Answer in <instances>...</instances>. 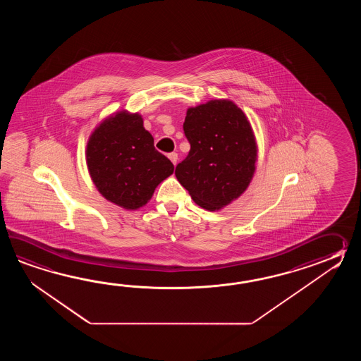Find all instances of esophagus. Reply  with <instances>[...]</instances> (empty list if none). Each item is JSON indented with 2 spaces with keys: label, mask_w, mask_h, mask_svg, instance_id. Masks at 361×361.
<instances>
[{
  "label": "esophagus",
  "mask_w": 361,
  "mask_h": 361,
  "mask_svg": "<svg viewBox=\"0 0 361 361\" xmlns=\"http://www.w3.org/2000/svg\"><path fill=\"white\" fill-rule=\"evenodd\" d=\"M170 159V161L173 162L174 165H177L178 161V154H176V152H173V154H169V156H168Z\"/></svg>",
  "instance_id": "1"
}]
</instances>
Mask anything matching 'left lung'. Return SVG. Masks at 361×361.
I'll list each match as a JSON object with an SVG mask.
<instances>
[{"mask_svg":"<svg viewBox=\"0 0 361 361\" xmlns=\"http://www.w3.org/2000/svg\"><path fill=\"white\" fill-rule=\"evenodd\" d=\"M183 130L191 149L176 168L179 183L209 212L230 205L253 179L258 147L245 114L230 99L187 109Z\"/></svg>","mask_w":361,"mask_h":361,"instance_id":"8db88e82","label":"left lung"}]
</instances>
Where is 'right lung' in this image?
<instances>
[{
    "label": "right lung",
    "instance_id": "1",
    "mask_svg": "<svg viewBox=\"0 0 361 361\" xmlns=\"http://www.w3.org/2000/svg\"><path fill=\"white\" fill-rule=\"evenodd\" d=\"M86 164L100 195L126 210L145 207L174 171L169 159L154 148L142 116L126 109L94 129L86 145Z\"/></svg>",
    "mask_w": 361,
    "mask_h": 361
}]
</instances>
